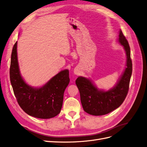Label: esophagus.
Returning <instances> with one entry per match:
<instances>
[{"label":"esophagus","mask_w":147,"mask_h":147,"mask_svg":"<svg viewBox=\"0 0 147 147\" xmlns=\"http://www.w3.org/2000/svg\"><path fill=\"white\" fill-rule=\"evenodd\" d=\"M74 74H75V75H78L80 74V70H79L78 69H75L74 70Z\"/></svg>","instance_id":"obj_1"}]
</instances>
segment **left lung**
Here are the masks:
<instances>
[{"mask_svg":"<svg viewBox=\"0 0 147 147\" xmlns=\"http://www.w3.org/2000/svg\"><path fill=\"white\" fill-rule=\"evenodd\" d=\"M119 36V42L126 53V63L124 72L115 86L105 91L98 89L89 78L79 77L75 81L83 109L90 115H102L112 112L122 104L127 95L133 64L128 42L121 30Z\"/></svg>","mask_w":147,"mask_h":147,"instance_id":"obj_1","label":"left lung"}]
</instances>
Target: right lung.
<instances>
[{
    "instance_id": "1",
    "label": "right lung",
    "mask_w": 147,
    "mask_h": 147,
    "mask_svg": "<svg viewBox=\"0 0 147 147\" xmlns=\"http://www.w3.org/2000/svg\"><path fill=\"white\" fill-rule=\"evenodd\" d=\"M17 43L12 50L9 77L19 105L25 113L34 117L47 119L55 117L61 109L64 90L70 82L69 70H61L41 88L30 86L20 73Z\"/></svg>"
}]
</instances>
